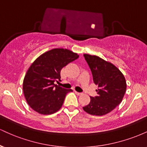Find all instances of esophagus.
<instances>
[{"mask_svg": "<svg viewBox=\"0 0 147 147\" xmlns=\"http://www.w3.org/2000/svg\"><path fill=\"white\" fill-rule=\"evenodd\" d=\"M75 94L77 95H82V92H77V91H75Z\"/></svg>", "mask_w": 147, "mask_h": 147, "instance_id": "34e87169", "label": "esophagus"}]
</instances>
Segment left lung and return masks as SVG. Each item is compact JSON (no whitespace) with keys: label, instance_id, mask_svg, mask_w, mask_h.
<instances>
[{"label":"left lung","instance_id":"left-lung-1","mask_svg":"<svg viewBox=\"0 0 147 147\" xmlns=\"http://www.w3.org/2000/svg\"><path fill=\"white\" fill-rule=\"evenodd\" d=\"M90 67L93 82L98 86L97 95L90 97V102L83 107L92 115H104L122 102L126 90L124 76L113 64L95 55H84Z\"/></svg>","mask_w":147,"mask_h":147}]
</instances>
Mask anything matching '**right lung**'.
I'll list each match as a JSON object with an SVG mask.
<instances>
[{
	"label": "right lung",
	"instance_id": "obj_1",
	"mask_svg": "<svg viewBox=\"0 0 147 147\" xmlns=\"http://www.w3.org/2000/svg\"><path fill=\"white\" fill-rule=\"evenodd\" d=\"M77 53L63 48L45 52L32 63L24 77L23 90L25 99L34 111L42 115L53 114L61 108L71 89L54 82L60 81L61 69L78 59Z\"/></svg>",
	"mask_w": 147,
	"mask_h": 147
}]
</instances>
